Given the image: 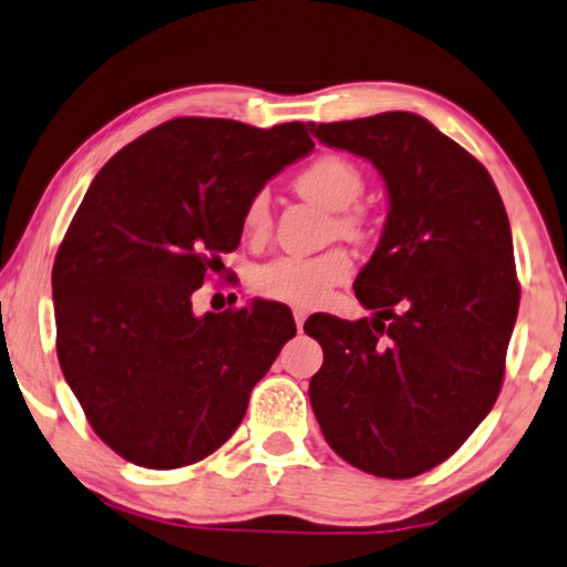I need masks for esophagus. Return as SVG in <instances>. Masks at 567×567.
<instances>
[{
	"label": "esophagus",
	"mask_w": 567,
	"mask_h": 567,
	"mask_svg": "<svg viewBox=\"0 0 567 567\" xmlns=\"http://www.w3.org/2000/svg\"><path fill=\"white\" fill-rule=\"evenodd\" d=\"M292 316H296V327L303 329V323H306V319H308L306 308H296V311H292Z\"/></svg>",
	"instance_id": "obj_1"
}]
</instances>
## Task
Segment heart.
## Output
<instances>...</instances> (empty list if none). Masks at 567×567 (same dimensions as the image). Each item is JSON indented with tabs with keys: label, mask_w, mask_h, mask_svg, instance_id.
I'll list each match as a JSON object with an SVG mask.
<instances>
[{
	"label": "heart",
	"mask_w": 567,
	"mask_h": 567,
	"mask_svg": "<svg viewBox=\"0 0 567 567\" xmlns=\"http://www.w3.org/2000/svg\"><path fill=\"white\" fill-rule=\"evenodd\" d=\"M296 192L334 215V228L344 238H365L368 220L352 207L365 192L362 171L342 155H321L296 176ZM271 228L269 192H256L246 202L244 230L251 238H267ZM352 275V256L344 248H331L319 256H279L256 269L254 288L269 300H282L298 308H311L329 296L331 288Z\"/></svg>",
	"instance_id": "heart-1"
}]
</instances>
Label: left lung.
<instances>
[{
	"instance_id": "8db88e82",
	"label": "left lung",
	"mask_w": 567,
	"mask_h": 567,
	"mask_svg": "<svg viewBox=\"0 0 567 567\" xmlns=\"http://www.w3.org/2000/svg\"><path fill=\"white\" fill-rule=\"evenodd\" d=\"M386 181L381 244L354 279L373 319L316 313L311 406L344 462L410 480L446 462L493 410L518 316L503 199L477 157L406 111L311 124Z\"/></svg>"
}]
</instances>
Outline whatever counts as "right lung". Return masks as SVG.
I'll return each instance as SVG.
<instances>
[{"label":"right lung","instance_id":"add662e5","mask_svg":"<svg viewBox=\"0 0 567 567\" xmlns=\"http://www.w3.org/2000/svg\"><path fill=\"white\" fill-rule=\"evenodd\" d=\"M306 130L171 118L90 184L51 275L56 354L90 427L126 462L178 470L220 449L296 337L282 303L196 316L192 296L238 248L246 202L311 153Z\"/></svg>","mask_w":567,"mask_h":567}]
</instances>
